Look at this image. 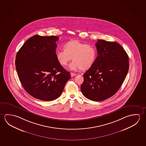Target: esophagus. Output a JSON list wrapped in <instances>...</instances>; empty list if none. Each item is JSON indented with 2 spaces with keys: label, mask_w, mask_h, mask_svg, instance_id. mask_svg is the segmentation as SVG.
<instances>
[{
  "label": "esophagus",
  "mask_w": 146,
  "mask_h": 146,
  "mask_svg": "<svg viewBox=\"0 0 146 146\" xmlns=\"http://www.w3.org/2000/svg\"><path fill=\"white\" fill-rule=\"evenodd\" d=\"M70 74H71V77H73L74 76H75V75H76V73H72V72H71V73H70Z\"/></svg>",
  "instance_id": "1"
}]
</instances>
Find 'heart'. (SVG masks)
Here are the masks:
<instances>
[{
	"mask_svg": "<svg viewBox=\"0 0 146 146\" xmlns=\"http://www.w3.org/2000/svg\"><path fill=\"white\" fill-rule=\"evenodd\" d=\"M64 49L56 51V60L60 65L66 66L72 58L73 60L69 66L71 70L88 69L96 61L97 56L96 48L90 44L72 40L65 43Z\"/></svg>",
	"mask_w": 146,
	"mask_h": 146,
	"instance_id": "obj_1",
	"label": "heart"
}]
</instances>
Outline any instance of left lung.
Here are the masks:
<instances>
[{
	"instance_id": "1",
	"label": "left lung",
	"mask_w": 146,
	"mask_h": 146,
	"mask_svg": "<svg viewBox=\"0 0 146 146\" xmlns=\"http://www.w3.org/2000/svg\"><path fill=\"white\" fill-rule=\"evenodd\" d=\"M96 61L84 74L81 91L94 101L105 100L119 90L129 70V58L119 44L98 40Z\"/></svg>"
}]
</instances>
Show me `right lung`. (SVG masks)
<instances>
[{
    "mask_svg": "<svg viewBox=\"0 0 146 146\" xmlns=\"http://www.w3.org/2000/svg\"><path fill=\"white\" fill-rule=\"evenodd\" d=\"M56 36L35 35L18 51L15 65L20 81L27 93L43 101H52L62 93L71 78L56 58Z\"/></svg>",
    "mask_w": 146,
    "mask_h": 146,
    "instance_id": "obj_1",
    "label": "right lung"
}]
</instances>
